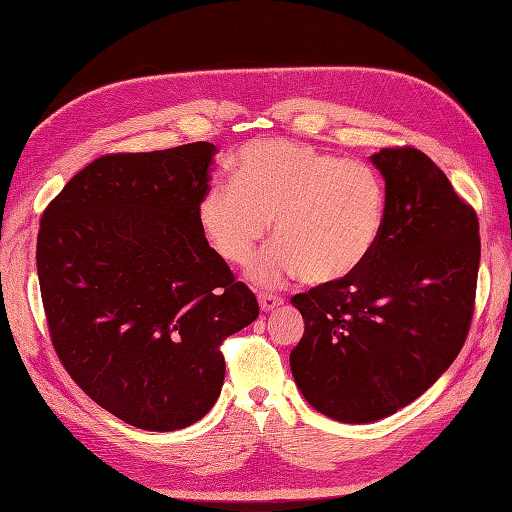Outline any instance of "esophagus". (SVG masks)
<instances>
[{"label": "esophagus", "mask_w": 512, "mask_h": 512, "mask_svg": "<svg viewBox=\"0 0 512 512\" xmlns=\"http://www.w3.org/2000/svg\"><path fill=\"white\" fill-rule=\"evenodd\" d=\"M258 303H260V309L262 312H273V309L280 307L284 301L280 297H275V294H258Z\"/></svg>", "instance_id": "obj_1"}]
</instances>
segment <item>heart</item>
Returning a JSON list of instances; mask_svg holds the SVG:
<instances>
[{"mask_svg": "<svg viewBox=\"0 0 512 512\" xmlns=\"http://www.w3.org/2000/svg\"><path fill=\"white\" fill-rule=\"evenodd\" d=\"M389 194L378 170L361 160L286 138H256L230 160V181L198 198L200 232L224 262L250 265L273 220L271 250L252 277L273 286L303 275L329 286L359 271L384 235Z\"/></svg>", "mask_w": 512, "mask_h": 512, "instance_id": "b5f03b06", "label": "heart"}]
</instances>
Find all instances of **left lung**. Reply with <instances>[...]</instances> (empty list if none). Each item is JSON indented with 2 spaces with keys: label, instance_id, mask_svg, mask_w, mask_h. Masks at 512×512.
Returning <instances> with one entry per match:
<instances>
[{
  "label": "left lung",
  "instance_id": "left-lung-1",
  "mask_svg": "<svg viewBox=\"0 0 512 512\" xmlns=\"http://www.w3.org/2000/svg\"><path fill=\"white\" fill-rule=\"evenodd\" d=\"M389 194L384 235L348 280L294 294L305 333L290 369L314 410L374 423L406 408L451 367L474 314L478 218L423 151L369 158Z\"/></svg>",
  "mask_w": 512,
  "mask_h": 512
}]
</instances>
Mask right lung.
Returning a JSON list of instances; mask_svg holds the SVG:
<instances>
[{
  "label": "right lung",
  "instance_id": "add662e5",
  "mask_svg": "<svg viewBox=\"0 0 512 512\" xmlns=\"http://www.w3.org/2000/svg\"><path fill=\"white\" fill-rule=\"evenodd\" d=\"M218 147L115 153L85 166L46 207L38 280L57 356L123 423L175 431L224 384V337L258 318L200 232L198 198Z\"/></svg>",
  "mask_w": 512,
  "mask_h": 512
}]
</instances>
